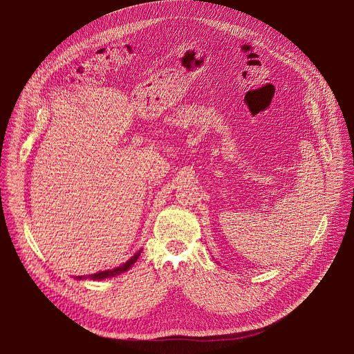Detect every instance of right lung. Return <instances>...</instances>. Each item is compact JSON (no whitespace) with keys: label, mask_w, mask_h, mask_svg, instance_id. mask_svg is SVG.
<instances>
[{"label":"right lung","mask_w":354,"mask_h":354,"mask_svg":"<svg viewBox=\"0 0 354 354\" xmlns=\"http://www.w3.org/2000/svg\"><path fill=\"white\" fill-rule=\"evenodd\" d=\"M141 250H142V249H140L138 252H136V254H134L126 263H123V265L119 266V268L109 269V270H104V272H97V273L88 274V276H77L75 279H77V280H85V279H91V280H104V279H111V277H115V276H118V274H120V273H124L126 270H129V269L137 262V259L140 258Z\"/></svg>","instance_id":"obj_1"}]
</instances>
